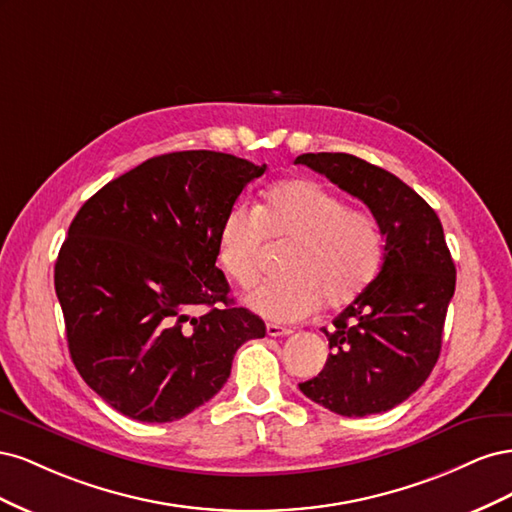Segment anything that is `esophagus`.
<instances>
[{"instance_id":"obj_1","label":"esophagus","mask_w":512,"mask_h":512,"mask_svg":"<svg viewBox=\"0 0 512 512\" xmlns=\"http://www.w3.org/2000/svg\"><path fill=\"white\" fill-rule=\"evenodd\" d=\"M292 331L288 327H282V324L277 322H267V335L271 337H280V335H290Z\"/></svg>"}]
</instances>
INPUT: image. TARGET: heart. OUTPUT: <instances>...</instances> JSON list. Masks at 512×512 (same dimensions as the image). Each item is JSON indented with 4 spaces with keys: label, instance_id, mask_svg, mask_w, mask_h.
Masks as SVG:
<instances>
[{
    "label": "heart",
    "instance_id": "b5f03b06",
    "mask_svg": "<svg viewBox=\"0 0 512 512\" xmlns=\"http://www.w3.org/2000/svg\"><path fill=\"white\" fill-rule=\"evenodd\" d=\"M286 245V275L260 284L245 297L256 314L277 322L301 320L324 301L329 309L354 303L374 284L384 243L376 220L314 179L275 183L258 209L226 211L215 239L220 267L232 282L252 286L267 243Z\"/></svg>",
    "mask_w": 512,
    "mask_h": 512
}]
</instances>
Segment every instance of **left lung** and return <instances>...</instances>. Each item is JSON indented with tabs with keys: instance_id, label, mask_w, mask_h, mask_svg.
Returning a JSON list of instances; mask_svg holds the SVG:
<instances>
[{
	"instance_id": "left-lung-1",
	"label": "left lung",
	"mask_w": 512,
	"mask_h": 512,
	"mask_svg": "<svg viewBox=\"0 0 512 512\" xmlns=\"http://www.w3.org/2000/svg\"><path fill=\"white\" fill-rule=\"evenodd\" d=\"M294 164L363 200L384 237L378 277L322 329L331 348L327 365L299 389L342 416L386 412L421 389L438 363L455 294L442 224L410 185L350 153H303Z\"/></svg>"
}]
</instances>
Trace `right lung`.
I'll return each mask as SVG.
<instances>
[{"label":"right lung","mask_w":512,"mask_h":512,"mask_svg":"<svg viewBox=\"0 0 512 512\" xmlns=\"http://www.w3.org/2000/svg\"><path fill=\"white\" fill-rule=\"evenodd\" d=\"M267 164L175 151L106 183L76 213L55 262L74 367L108 406L170 423L226 384L267 327L215 267L226 211ZM203 306L198 317L191 309Z\"/></svg>","instance_id":"1"}]
</instances>
